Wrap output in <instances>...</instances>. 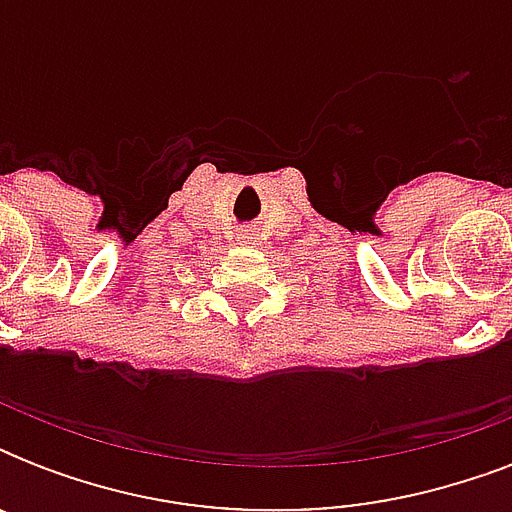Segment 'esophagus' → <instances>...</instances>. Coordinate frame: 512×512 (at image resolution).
Segmentation results:
<instances>
[{"instance_id":"obj_1","label":"esophagus","mask_w":512,"mask_h":512,"mask_svg":"<svg viewBox=\"0 0 512 512\" xmlns=\"http://www.w3.org/2000/svg\"><path fill=\"white\" fill-rule=\"evenodd\" d=\"M239 241L241 244H257L260 236H257L255 228H244V231H239Z\"/></svg>"}]
</instances>
